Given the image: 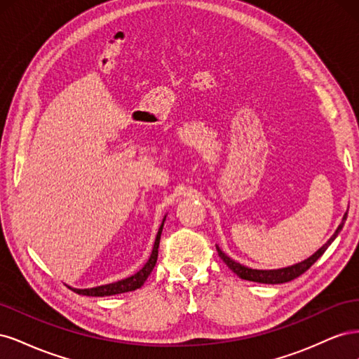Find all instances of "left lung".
<instances>
[{"label": "left lung", "instance_id": "8db88e82", "mask_svg": "<svg viewBox=\"0 0 359 359\" xmlns=\"http://www.w3.org/2000/svg\"><path fill=\"white\" fill-rule=\"evenodd\" d=\"M344 220H346V214H344V219L341 222V224L339 226V229L335 231V233L330 238V241L325 244L323 247H320L316 253H314L313 256H310L309 259L304 260V262L301 264H297V265H292L289 268H283V269H271V271H264V269H252V268H247L241 264L235 262V260H232L231 257H227L222 250L217 247V252H219V256L220 259L223 260V262L229 266L233 273L241 277L243 280H248V281H256V283H265V285H280V283H287V281L293 280L299 277L301 274L306 273V271L316 262V260L325 253V250H327L330 247V244L335 240V236L339 235V232L341 231V227L344 224Z\"/></svg>", "mask_w": 359, "mask_h": 359}]
</instances>
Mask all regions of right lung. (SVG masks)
Returning a JSON list of instances; mask_svg holds the SVG:
<instances>
[{"instance_id": "right-lung-1", "label": "right lung", "mask_w": 359, "mask_h": 359, "mask_svg": "<svg viewBox=\"0 0 359 359\" xmlns=\"http://www.w3.org/2000/svg\"><path fill=\"white\" fill-rule=\"evenodd\" d=\"M163 223H165V220H163ZM163 223H161L160 229L157 232L156 243H154V248H153V253H151V257L148 259V262L144 265V268L137 271L135 276L124 278L121 281H116V283L104 285V286H99V287H91V289H72L70 287V289L76 293H79V295H86V297H109V295H118V293L132 292V290L139 289L140 286L145 283V280L151 274V271H153L154 266H156L157 256H158L160 236H161V231H163Z\"/></svg>"}]
</instances>
